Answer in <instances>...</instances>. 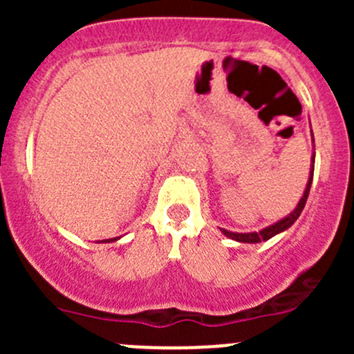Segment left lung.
I'll use <instances>...</instances> for the list:
<instances>
[{"label": "left lung", "instance_id": "obj_1", "mask_svg": "<svg viewBox=\"0 0 354 354\" xmlns=\"http://www.w3.org/2000/svg\"><path fill=\"white\" fill-rule=\"evenodd\" d=\"M313 159H315V156H313ZM312 180H313V169H312V174H310V178H308V185H306L305 194H303V197L298 202V205H296V209L292 210V212L289 214L288 217L281 219L279 223L272 224V226L266 227V230L259 231V233H257V231H255V233H233V231H226V230H221V231H223V233L226 234L227 238H231V240L241 241V243H260V241L270 240L272 236L279 234L281 231L288 230V227L291 226V224L295 223L296 219H298L299 214H301V210L305 209L306 198H308V194H310V187H312Z\"/></svg>", "mask_w": 354, "mask_h": 354}]
</instances>
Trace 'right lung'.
Returning a JSON list of instances; mask_svg holds the SVG:
<instances>
[{"mask_svg":"<svg viewBox=\"0 0 354 354\" xmlns=\"http://www.w3.org/2000/svg\"><path fill=\"white\" fill-rule=\"evenodd\" d=\"M113 240H116V238H113ZM113 240H106V243H109V241H113Z\"/></svg>","mask_w":354,"mask_h":354,"instance_id":"1","label":"right lung"}]
</instances>
